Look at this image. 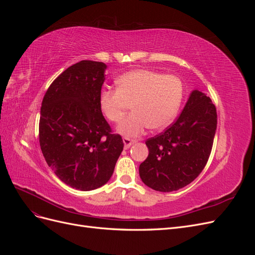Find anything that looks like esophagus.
<instances>
[{
	"mask_svg": "<svg viewBox=\"0 0 255 255\" xmlns=\"http://www.w3.org/2000/svg\"><path fill=\"white\" fill-rule=\"evenodd\" d=\"M136 141H137L136 139H130V138H128V137L123 138V143H125V148L126 149H128L129 146L132 145V144H134Z\"/></svg>",
	"mask_w": 255,
	"mask_h": 255,
	"instance_id": "1",
	"label": "esophagus"
}]
</instances>
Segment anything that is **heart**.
Wrapping results in <instances>:
<instances>
[{
  "label": "heart",
  "mask_w": 255,
  "mask_h": 255,
  "mask_svg": "<svg viewBox=\"0 0 255 255\" xmlns=\"http://www.w3.org/2000/svg\"><path fill=\"white\" fill-rule=\"evenodd\" d=\"M184 96L182 80L174 74L136 69L119 76L117 89H103L100 106L106 118L119 122L132 104L133 112L118 130L127 136H138L149 127L164 128L174 119Z\"/></svg>",
  "instance_id": "1"
}]
</instances>
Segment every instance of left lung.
Instances as JSON below:
<instances>
[{
  "instance_id": "left-lung-1",
  "label": "left lung",
  "mask_w": 255,
  "mask_h": 255,
  "mask_svg": "<svg viewBox=\"0 0 255 255\" xmlns=\"http://www.w3.org/2000/svg\"><path fill=\"white\" fill-rule=\"evenodd\" d=\"M216 128V106L210 97L194 90L179 118L163 133L145 141L149 155L139 166L142 182L161 192L190 184L211 155Z\"/></svg>"
}]
</instances>
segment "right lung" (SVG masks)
<instances>
[{"label": "right lung", "instance_id": "obj_1", "mask_svg": "<svg viewBox=\"0 0 255 255\" xmlns=\"http://www.w3.org/2000/svg\"><path fill=\"white\" fill-rule=\"evenodd\" d=\"M106 65L82 60L67 68L43 97L39 143L60 181L88 191L110 181L123 150L100 106Z\"/></svg>", "mask_w": 255, "mask_h": 255}]
</instances>
